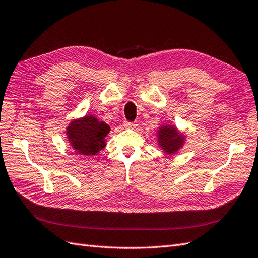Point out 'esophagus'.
I'll use <instances>...</instances> for the list:
<instances>
[{"mask_svg":"<svg viewBox=\"0 0 258 258\" xmlns=\"http://www.w3.org/2000/svg\"><path fill=\"white\" fill-rule=\"evenodd\" d=\"M123 125L125 128H134V127H136V123L135 122H129V121H124V123H123Z\"/></svg>","mask_w":258,"mask_h":258,"instance_id":"obj_1","label":"esophagus"}]
</instances>
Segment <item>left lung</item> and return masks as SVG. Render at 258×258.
I'll use <instances>...</instances> for the list:
<instances>
[{"instance_id":"left-lung-1","label":"left lung","mask_w":258,"mask_h":258,"mask_svg":"<svg viewBox=\"0 0 258 258\" xmlns=\"http://www.w3.org/2000/svg\"><path fill=\"white\" fill-rule=\"evenodd\" d=\"M159 145L167 154H173L184 144L185 136L179 133L173 125H162L158 131Z\"/></svg>"}]
</instances>
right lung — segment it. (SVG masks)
<instances>
[{"mask_svg": "<svg viewBox=\"0 0 258 258\" xmlns=\"http://www.w3.org/2000/svg\"><path fill=\"white\" fill-rule=\"evenodd\" d=\"M110 127L95 116L73 120L67 127V138L71 146L82 156H95L106 146L105 138Z\"/></svg>", "mask_w": 258, "mask_h": 258, "instance_id": "obj_1", "label": "right lung"}]
</instances>
